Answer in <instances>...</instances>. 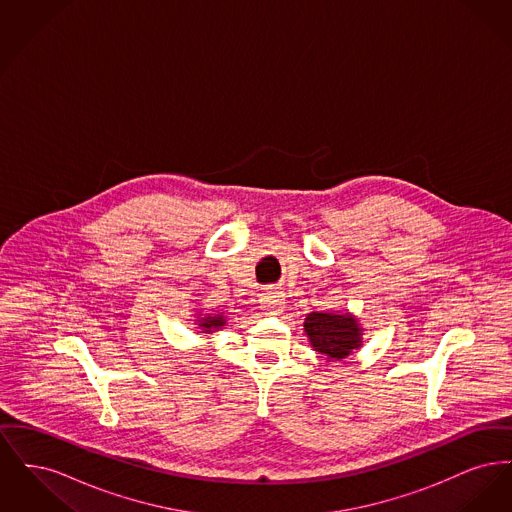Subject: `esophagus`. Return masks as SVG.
I'll return each instance as SVG.
<instances>
[{
    "label": "esophagus",
    "instance_id": "34e87169",
    "mask_svg": "<svg viewBox=\"0 0 512 512\" xmlns=\"http://www.w3.org/2000/svg\"><path fill=\"white\" fill-rule=\"evenodd\" d=\"M261 309L270 315H280L284 311V297L278 292H267L261 297Z\"/></svg>",
    "mask_w": 512,
    "mask_h": 512
}]
</instances>
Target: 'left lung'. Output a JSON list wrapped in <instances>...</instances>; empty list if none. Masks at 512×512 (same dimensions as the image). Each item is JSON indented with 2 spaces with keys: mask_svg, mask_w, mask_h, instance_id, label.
<instances>
[{
  "mask_svg": "<svg viewBox=\"0 0 512 512\" xmlns=\"http://www.w3.org/2000/svg\"><path fill=\"white\" fill-rule=\"evenodd\" d=\"M303 328L313 349L326 355V359L340 361L363 345V328L349 313H309Z\"/></svg>",
  "mask_w": 512,
  "mask_h": 512,
  "instance_id": "left-lung-1",
  "label": "left lung"
}]
</instances>
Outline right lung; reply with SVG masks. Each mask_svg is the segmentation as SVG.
<instances>
[{"label":"right lung","mask_w":512,"mask_h":512,"mask_svg":"<svg viewBox=\"0 0 512 512\" xmlns=\"http://www.w3.org/2000/svg\"><path fill=\"white\" fill-rule=\"evenodd\" d=\"M222 326H226V318L222 315H205V317L199 318L197 322V328L201 330V334H213L220 330Z\"/></svg>","instance_id":"1"}]
</instances>
